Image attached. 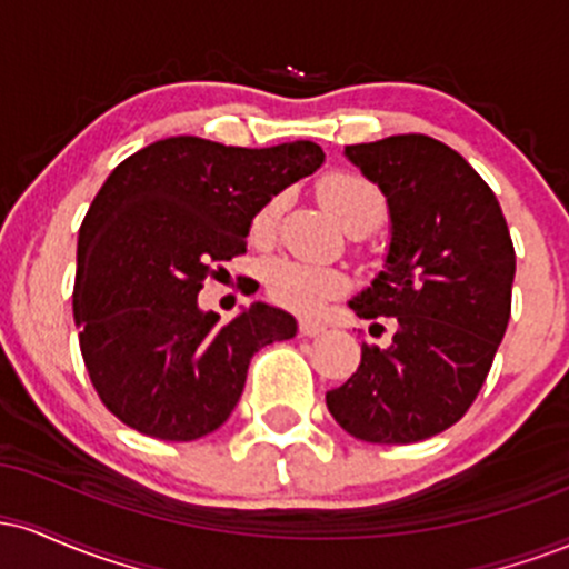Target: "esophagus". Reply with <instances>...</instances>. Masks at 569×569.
<instances>
[{"label":"esophagus","instance_id":"obj_1","mask_svg":"<svg viewBox=\"0 0 569 569\" xmlns=\"http://www.w3.org/2000/svg\"><path fill=\"white\" fill-rule=\"evenodd\" d=\"M326 331V323L316 321V318H299V335L302 337H318Z\"/></svg>","mask_w":569,"mask_h":569}]
</instances>
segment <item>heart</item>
Segmentation results:
<instances>
[{
    "label": "heart",
    "mask_w": 569,
    "mask_h": 569,
    "mask_svg": "<svg viewBox=\"0 0 569 569\" xmlns=\"http://www.w3.org/2000/svg\"><path fill=\"white\" fill-rule=\"evenodd\" d=\"M318 194H321L323 206L329 208L331 217H335L345 230L350 227L363 224H380L385 213V198L382 192L371 184L369 179L358 173H329L318 184ZM280 213V198H272L262 211L257 213L251 221V234L253 240L270 238L272 230L278 224ZM267 291L276 302L291 307L297 312H312L318 310L323 302L339 297L348 286V280L335 267L326 264H312L302 262V259H289L280 257L276 262L267 264Z\"/></svg>",
    "instance_id": "obj_1"
}]
</instances>
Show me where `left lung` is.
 <instances>
[{
	"instance_id": "1",
	"label": "left lung",
	"mask_w": 569,
	"mask_h": 569,
	"mask_svg": "<svg viewBox=\"0 0 569 569\" xmlns=\"http://www.w3.org/2000/svg\"><path fill=\"white\" fill-rule=\"evenodd\" d=\"M345 154L390 208L388 259L350 307L396 331L388 348L361 345V363L326 407L356 439L415 443L455 426L492 369L511 318V232L487 181L430 136L352 143Z\"/></svg>"
}]
</instances>
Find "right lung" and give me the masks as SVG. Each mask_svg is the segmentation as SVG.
I'll use <instances>...</instances> for the list:
<instances>
[{"mask_svg": "<svg viewBox=\"0 0 569 569\" xmlns=\"http://www.w3.org/2000/svg\"><path fill=\"white\" fill-rule=\"evenodd\" d=\"M323 158L312 141L246 149L173 136L109 173L77 240L74 321L117 420L152 439H200L232 415L253 352L297 335L289 312L262 302L221 323L198 293L246 253L262 206Z\"/></svg>", "mask_w": 569, "mask_h": 569, "instance_id": "add662e5", "label": "right lung"}]
</instances>
